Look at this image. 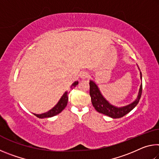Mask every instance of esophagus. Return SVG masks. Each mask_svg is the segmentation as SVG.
<instances>
[{"label":"esophagus","mask_w":159,"mask_h":159,"mask_svg":"<svg viewBox=\"0 0 159 159\" xmlns=\"http://www.w3.org/2000/svg\"><path fill=\"white\" fill-rule=\"evenodd\" d=\"M88 76H89V75H88V74L87 73V72H85V71H82L81 73L80 74V78H81L82 79H88Z\"/></svg>","instance_id":"obj_1"}]
</instances>
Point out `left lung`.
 I'll use <instances>...</instances> for the list:
<instances>
[{
    "instance_id": "left-lung-1",
    "label": "left lung",
    "mask_w": 159,
    "mask_h": 159,
    "mask_svg": "<svg viewBox=\"0 0 159 159\" xmlns=\"http://www.w3.org/2000/svg\"><path fill=\"white\" fill-rule=\"evenodd\" d=\"M142 79V74H141ZM90 95L91 98V101L97 111L113 118H119L124 116L128 113L132 111L134 107L137 106L140 99L142 92V85H140L138 98L133 103L125 107H116L110 104L103 96L101 95L100 92L98 89V86L93 81H90Z\"/></svg>"
}]
</instances>
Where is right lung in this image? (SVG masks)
<instances>
[{
  "label": "right lung",
  "mask_w": 159,
  "mask_h": 159,
  "mask_svg": "<svg viewBox=\"0 0 159 159\" xmlns=\"http://www.w3.org/2000/svg\"><path fill=\"white\" fill-rule=\"evenodd\" d=\"M79 82L76 81L74 82L73 84L71 85V90L73 89L74 88L76 87V86L78 85ZM68 99H69V97H68V92H66L64 94L63 96L61 97L60 100L59 101L58 103L56 104L55 107H54L53 108L48 111V112H45L44 114H34L36 117L39 118H48V117H52L54 116H56L58 114H60V112H61L62 110L65 108L66 106L67 105V102H68Z\"/></svg>",
  "instance_id": "right-lung-1"
}]
</instances>
